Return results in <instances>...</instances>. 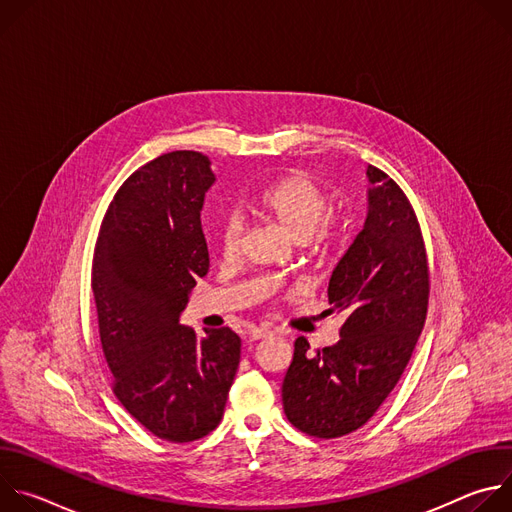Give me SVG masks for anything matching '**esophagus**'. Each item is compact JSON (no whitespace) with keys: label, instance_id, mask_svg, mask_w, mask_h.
I'll return each mask as SVG.
<instances>
[{"label":"esophagus","instance_id":"1","mask_svg":"<svg viewBox=\"0 0 512 512\" xmlns=\"http://www.w3.org/2000/svg\"><path fill=\"white\" fill-rule=\"evenodd\" d=\"M267 336H271V330L265 328V326H259V328L251 330V340H261V338H267Z\"/></svg>","mask_w":512,"mask_h":512}]
</instances>
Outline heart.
Instances as JSON below:
<instances>
[{"label": "heart", "instance_id": "1", "mask_svg": "<svg viewBox=\"0 0 512 512\" xmlns=\"http://www.w3.org/2000/svg\"><path fill=\"white\" fill-rule=\"evenodd\" d=\"M249 208L302 247L322 251L334 241V229L328 221L330 200L324 190L302 172L285 174L269 184L249 202ZM218 241H221L223 257L231 259L239 253L243 241L239 218H227L218 233Z\"/></svg>", "mask_w": 512, "mask_h": 512}]
</instances>
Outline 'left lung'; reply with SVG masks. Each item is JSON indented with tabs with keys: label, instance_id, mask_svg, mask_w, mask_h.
Segmentation results:
<instances>
[{
	"label": "left lung",
	"instance_id": "1",
	"mask_svg": "<svg viewBox=\"0 0 512 512\" xmlns=\"http://www.w3.org/2000/svg\"><path fill=\"white\" fill-rule=\"evenodd\" d=\"M369 212L328 283L340 340L310 354L304 336L283 379V411L314 437L367 423L395 389L425 324L429 271L417 216L403 190L367 168Z\"/></svg>",
	"mask_w": 512,
	"mask_h": 512
}]
</instances>
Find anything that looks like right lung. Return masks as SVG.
I'll list each match as a JSON object with an SVG mask.
<instances>
[{
  "label": "right lung",
  "mask_w": 512,
  "mask_h": 512,
  "mask_svg": "<svg viewBox=\"0 0 512 512\" xmlns=\"http://www.w3.org/2000/svg\"><path fill=\"white\" fill-rule=\"evenodd\" d=\"M210 160L172 152L133 172L111 200L93 257V294L113 391L162 440L184 444L223 419L241 360L231 328L196 338L180 324L208 271L200 210Z\"/></svg>",
  "instance_id": "obj_1"
}]
</instances>
